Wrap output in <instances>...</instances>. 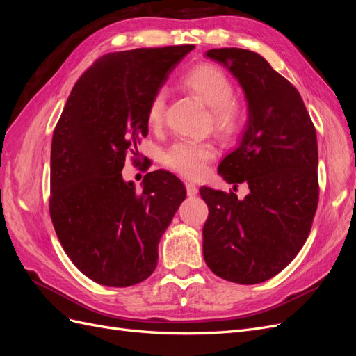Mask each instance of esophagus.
<instances>
[{"label":"esophagus","instance_id":"1","mask_svg":"<svg viewBox=\"0 0 356 356\" xmlns=\"http://www.w3.org/2000/svg\"><path fill=\"white\" fill-rule=\"evenodd\" d=\"M186 188L188 196H196L199 193V188L196 187V184H193V182H186Z\"/></svg>","mask_w":356,"mask_h":356}]
</instances>
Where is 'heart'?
<instances>
[{
	"label": "heart",
	"instance_id": "1",
	"mask_svg": "<svg viewBox=\"0 0 356 356\" xmlns=\"http://www.w3.org/2000/svg\"><path fill=\"white\" fill-rule=\"evenodd\" d=\"M182 84L187 90L212 110V120L215 129L229 136L239 126L241 106L233 99V83L221 68L202 63L191 68L184 77ZM166 108L165 92H156L147 106V123L152 129H157L163 123ZM215 149L212 145L193 141H175L163 153V163L175 170L177 174L187 178H197L203 174L207 161L213 159Z\"/></svg>",
	"mask_w": 356,
	"mask_h": 356
}]
</instances>
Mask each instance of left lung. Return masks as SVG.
Listing matches in <instances>:
<instances>
[{"label":"left lung","mask_w":356,"mask_h":356,"mask_svg":"<svg viewBox=\"0 0 356 356\" xmlns=\"http://www.w3.org/2000/svg\"><path fill=\"white\" fill-rule=\"evenodd\" d=\"M204 56L245 93V131L218 174L234 188L246 182L250 195L200 188L209 208L203 257L225 281L260 284L284 270L309 236L319 197L316 131L298 90L258 53L230 47Z\"/></svg>","instance_id":"8db88e82"}]
</instances>
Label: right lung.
Listing matches in <instances>:
<instances>
[{"instance_id": "1", "label": "right lung", "mask_w": 356, "mask_h": 356, "mask_svg": "<svg viewBox=\"0 0 356 356\" xmlns=\"http://www.w3.org/2000/svg\"><path fill=\"white\" fill-rule=\"evenodd\" d=\"M195 46L108 53L86 71L55 127L50 217L70 260L92 281L131 286L154 272L159 242L186 199L168 170L122 177L127 149L148 135L147 106Z\"/></svg>"}]
</instances>
